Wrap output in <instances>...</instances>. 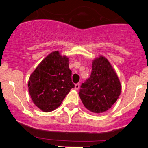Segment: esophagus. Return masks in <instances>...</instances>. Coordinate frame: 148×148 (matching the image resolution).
Listing matches in <instances>:
<instances>
[{
  "mask_svg": "<svg viewBox=\"0 0 148 148\" xmlns=\"http://www.w3.org/2000/svg\"><path fill=\"white\" fill-rule=\"evenodd\" d=\"M79 86H80V84L79 83L76 84L75 86H74V89H75L76 90H78V89H79Z\"/></svg>",
  "mask_w": 148,
  "mask_h": 148,
  "instance_id": "34e87169",
  "label": "esophagus"
}]
</instances>
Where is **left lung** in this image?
<instances>
[{"mask_svg":"<svg viewBox=\"0 0 148 148\" xmlns=\"http://www.w3.org/2000/svg\"><path fill=\"white\" fill-rule=\"evenodd\" d=\"M81 88L79 95L84 107L94 113H102L117 100L122 86L112 66L101 55L92 61L90 77Z\"/></svg>","mask_w":148,"mask_h":148,"instance_id":"8db88e82","label":"left lung"}]
</instances>
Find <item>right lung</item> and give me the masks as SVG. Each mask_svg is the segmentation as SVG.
<instances>
[{"label": "right lung", "mask_w": 148, "mask_h": 148, "mask_svg": "<svg viewBox=\"0 0 148 148\" xmlns=\"http://www.w3.org/2000/svg\"><path fill=\"white\" fill-rule=\"evenodd\" d=\"M28 87L31 99L38 108L45 112L56 110L74 87L69 58L57 51L49 53L31 74Z\"/></svg>", "instance_id": "1"}]
</instances>
